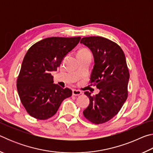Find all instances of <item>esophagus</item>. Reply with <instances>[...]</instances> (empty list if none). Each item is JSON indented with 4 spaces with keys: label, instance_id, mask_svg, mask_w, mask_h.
I'll use <instances>...</instances> for the list:
<instances>
[{
    "label": "esophagus",
    "instance_id": "1",
    "mask_svg": "<svg viewBox=\"0 0 153 153\" xmlns=\"http://www.w3.org/2000/svg\"><path fill=\"white\" fill-rule=\"evenodd\" d=\"M72 94H73L74 96H79L82 94V92L80 90H76L74 89L73 90V92H72Z\"/></svg>",
    "mask_w": 153,
    "mask_h": 153
}]
</instances>
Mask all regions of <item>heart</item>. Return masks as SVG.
<instances>
[{"label":"heart","instance_id":"1","mask_svg":"<svg viewBox=\"0 0 153 153\" xmlns=\"http://www.w3.org/2000/svg\"><path fill=\"white\" fill-rule=\"evenodd\" d=\"M79 54H80V55H86V54H91V53H90V51L88 49L83 48L77 53V55H79Z\"/></svg>","mask_w":153,"mask_h":153}]
</instances>
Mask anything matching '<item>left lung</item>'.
I'll use <instances>...</instances> for the list:
<instances>
[{
  "label": "left lung",
  "mask_w": 153,
  "mask_h": 153,
  "mask_svg": "<svg viewBox=\"0 0 153 153\" xmlns=\"http://www.w3.org/2000/svg\"><path fill=\"white\" fill-rule=\"evenodd\" d=\"M80 43L92 51L94 65L90 79L100 90L94 96L84 92L90 104L83 114L92 123H105L117 115L128 98L129 74L126 56L120 46L100 36L84 37Z\"/></svg>",
  "instance_id": "8db88e82"
}]
</instances>
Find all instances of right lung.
Masks as SVG:
<instances>
[{
	"label": "right lung",
	"instance_id": "obj_1",
	"mask_svg": "<svg viewBox=\"0 0 153 153\" xmlns=\"http://www.w3.org/2000/svg\"><path fill=\"white\" fill-rule=\"evenodd\" d=\"M81 38L51 37L31 46L25 54L17 81L21 102L27 112L38 120H45L56 113L71 90L53 84L51 71H56L67 54Z\"/></svg>",
	"mask_w": 153,
	"mask_h": 153
}]
</instances>
